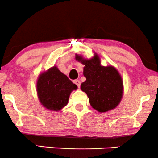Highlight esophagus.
<instances>
[{"mask_svg": "<svg viewBox=\"0 0 158 158\" xmlns=\"http://www.w3.org/2000/svg\"><path fill=\"white\" fill-rule=\"evenodd\" d=\"M73 83H74L75 85H77V86L78 88L81 87V81H78V80H75V81H73Z\"/></svg>", "mask_w": 158, "mask_h": 158, "instance_id": "1", "label": "esophagus"}]
</instances>
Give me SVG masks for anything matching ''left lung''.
Instances as JSON below:
<instances>
[{"instance_id": "left-lung-1", "label": "left lung", "mask_w": 158, "mask_h": 158, "mask_svg": "<svg viewBox=\"0 0 158 158\" xmlns=\"http://www.w3.org/2000/svg\"><path fill=\"white\" fill-rule=\"evenodd\" d=\"M90 59L75 55V60L84 65L83 75L86 81L81 88L89 98L92 108L105 113L116 108L124 94L122 77L115 67L101 65V58L95 52Z\"/></svg>"}]
</instances>
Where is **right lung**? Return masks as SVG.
<instances>
[{
    "label": "right lung",
    "instance_id": "add662e5",
    "mask_svg": "<svg viewBox=\"0 0 158 158\" xmlns=\"http://www.w3.org/2000/svg\"><path fill=\"white\" fill-rule=\"evenodd\" d=\"M77 88L56 65L41 73L36 80L38 99L49 111H59L63 109L68 104L70 94Z\"/></svg>",
    "mask_w": 158,
    "mask_h": 158
}]
</instances>
